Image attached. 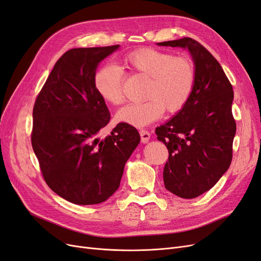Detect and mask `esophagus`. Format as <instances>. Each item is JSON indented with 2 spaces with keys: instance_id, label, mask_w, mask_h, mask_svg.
I'll use <instances>...</instances> for the list:
<instances>
[{
  "instance_id": "1",
  "label": "esophagus",
  "mask_w": 261,
  "mask_h": 261,
  "mask_svg": "<svg viewBox=\"0 0 261 261\" xmlns=\"http://www.w3.org/2000/svg\"><path fill=\"white\" fill-rule=\"evenodd\" d=\"M139 134H140L141 143H143V144L148 143L149 139H150V133H149L148 130H146V129H141V130L139 132Z\"/></svg>"
}]
</instances>
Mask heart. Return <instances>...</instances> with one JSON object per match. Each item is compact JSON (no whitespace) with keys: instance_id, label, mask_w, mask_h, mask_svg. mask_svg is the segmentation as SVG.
<instances>
[{"instance_id":"heart-1","label":"heart","mask_w":261,"mask_h":261,"mask_svg":"<svg viewBox=\"0 0 261 261\" xmlns=\"http://www.w3.org/2000/svg\"><path fill=\"white\" fill-rule=\"evenodd\" d=\"M125 66L133 73L148 78L144 102L129 103L117 112L120 122L136 127L160 118L165 110L175 114L191 99L196 84L194 61L152 48L138 49L124 58ZM123 70L113 64L99 68L93 76V87L109 105L120 106L125 100Z\"/></svg>"}]
</instances>
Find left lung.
<instances>
[{
    "instance_id": "left-lung-1",
    "label": "left lung",
    "mask_w": 261,
    "mask_h": 261,
    "mask_svg": "<svg viewBox=\"0 0 261 261\" xmlns=\"http://www.w3.org/2000/svg\"><path fill=\"white\" fill-rule=\"evenodd\" d=\"M159 45L187 48L195 62L191 99L172 120L155 128L158 140L169 150L164 186L191 199L215 186L232 162L236 133L233 87L220 63L198 41L181 38Z\"/></svg>"
}]
</instances>
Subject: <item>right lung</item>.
<instances>
[{"instance_id": "add662e5", "label": "right lung", "mask_w": 261, "mask_h": 261, "mask_svg": "<svg viewBox=\"0 0 261 261\" xmlns=\"http://www.w3.org/2000/svg\"><path fill=\"white\" fill-rule=\"evenodd\" d=\"M118 44L76 48L55 63L33 110L31 145L45 183L76 204L106 201L120 186L126 161L140 141L134 126L120 123L101 138L109 109L93 87L99 63Z\"/></svg>"}]
</instances>
